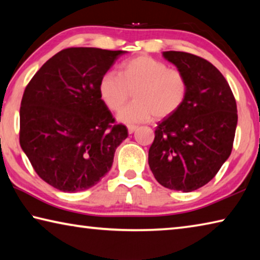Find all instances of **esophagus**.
Listing matches in <instances>:
<instances>
[{
    "mask_svg": "<svg viewBox=\"0 0 260 260\" xmlns=\"http://www.w3.org/2000/svg\"><path fill=\"white\" fill-rule=\"evenodd\" d=\"M127 129H128V133L129 134H133L134 132L138 129V126H135V125H128L127 126Z\"/></svg>",
    "mask_w": 260,
    "mask_h": 260,
    "instance_id": "obj_1",
    "label": "esophagus"
}]
</instances>
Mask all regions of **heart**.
Here are the masks:
<instances>
[{
    "mask_svg": "<svg viewBox=\"0 0 260 260\" xmlns=\"http://www.w3.org/2000/svg\"><path fill=\"white\" fill-rule=\"evenodd\" d=\"M100 98L110 111L117 112L133 93L135 102L118 114L125 124L166 118L182 107L188 94L184 74L158 59L140 55L122 64L119 76L108 72L99 83Z\"/></svg>",
    "mask_w": 260,
    "mask_h": 260,
    "instance_id": "obj_1",
    "label": "heart"
}]
</instances>
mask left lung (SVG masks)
<instances>
[{"mask_svg": "<svg viewBox=\"0 0 260 260\" xmlns=\"http://www.w3.org/2000/svg\"><path fill=\"white\" fill-rule=\"evenodd\" d=\"M187 78L177 112L158 122L149 166L165 188L189 192L211 181L230 157L237 125L236 101L219 70L200 56L164 51Z\"/></svg>", "mask_w": 260, "mask_h": 260, "instance_id": "8db88e82", "label": "left lung"}]
</instances>
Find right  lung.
I'll use <instances>...</instances> for the list:
<instances>
[{"label":"right lung","mask_w":260,"mask_h":260,"mask_svg":"<svg viewBox=\"0 0 260 260\" xmlns=\"http://www.w3.org/2000/svg\"><path fill=\"white\" fill-rule=\"evenodd\" d=\"M122 50L68 48L34 74L20 104L19 143L37 174L60 191L95 186L128 131L100 98L99 83Z\"/></svg>","instance_id":"1"}]
</instances>
